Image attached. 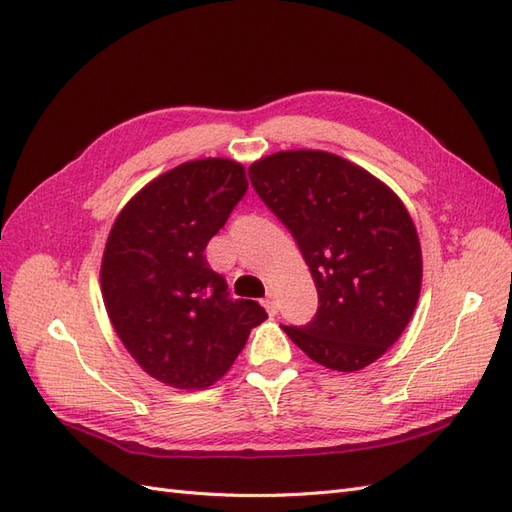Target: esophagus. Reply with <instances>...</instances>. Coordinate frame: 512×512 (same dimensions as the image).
Listing matches in <instances>:
<instances>
[{"label":"esophagus","instance_id":"1","mask_svg":"<svg viewBox=\"0 0 512 512\" xmlns=\"http://www.w3.org/2000/svg\"><path fill=\"white\" fill-rule=\"evenodd\" d=\"M262 305H265V309H267V314H269V316H275V314H277V303H275V299H273V297H267L265 301H262Z\"/></svg>","mask_w":512,"mask_h":512}]
</instances>
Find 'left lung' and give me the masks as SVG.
Wrapping results in <instances>:
<instances>
[{"label": "left lung", "mask_w": 512, "mask_h": 512, "mask_svg": "<svg viewBox=\"0 0 512 512\" xmlns=\"http://www.w3.org/2000/svg\"><path fill=\"white\" fill-rule=\"evenodd\" d=\"M247 175L297 239L318 290L314 320L282 327L286 335L335 371L380 359L421 294V243L406 205L365 168L329 151H277Z\"/></svg>", "instance_id": "left-lung-1"}]
</instances>
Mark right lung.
Instances as JSON below:
<instances>
[{
	"mask_svg": "<svg viewBox=\"0 0 512 512\" xmlns=\"http://www.w3.org/2000/svg\"><path fill=\"white\" fill-rule=\"evenodd\" d=\"M245 192L235 160L183 162L134 194L106 239V314L132 359L175 389L218 382L267 318L256 301L228 299L226 280L205 258Z\"/></svg>",
	"mask_w": 512,
	"mask_h": 512,
	"instance_id": "1",
	"label": "right lung"
}]
</instances>
